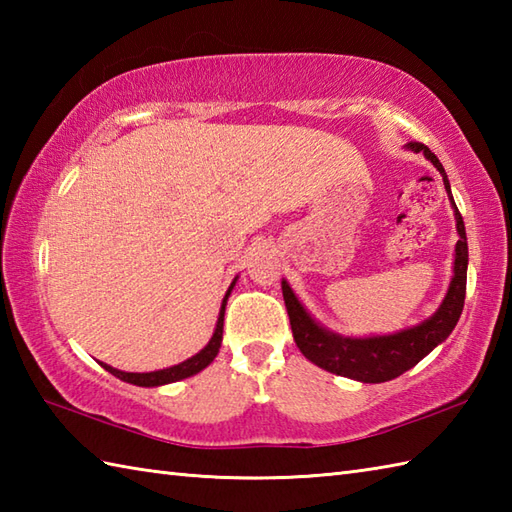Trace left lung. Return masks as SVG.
Listing matches in <instances>:
<instances>
[{
    "instance_id": "left-lung-1",
    "label": "left lung",
    "mask_w": 512,
    "mask_h": 512,
    "mask_svg": "<svg viewBox=\"0 0 512 512\" xmlns=\"http://www.w3.org/2000/svg\"><path fill=\"white\" fill-rule=\"evenodd\" d=\"M407 147L413 151H422V154L436 165V169L442 173L444 187H447V193L453 202L451 184L447 180V173H444V167L440 165L438 156L433 154L427 145L416 143V140L409 143ZM453 209H455V222H458V233H460L458 244H455L453 281L438 312L433 314L431 319L416 325V328L402 330L398 334H389V336L345 339V336L323 330L321 325L314 323L310 319V314L303 310L299 299L295 297V292L290 290L286 281H281L292 336H295V343L301 350V354L314 365L328 369L332 374L361 380V383H385V380L405 374L407 369L420 363L422 358L433 350V347L447 339V336L453 332L455 323H458L464 308L466 264H469V246H466L464 222L455 202H453Z\"/></svg>"
}]
</instances>
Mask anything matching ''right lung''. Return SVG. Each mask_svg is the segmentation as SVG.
I'll use <instances>...</instances> for the list:
<instances>
[{
  "instance_id": "right-lung-1",
  "label": "right lung",
  "mask_w": 512,
  "mask_h": 512,
  "mask_svg": "<svg viewBox=\"0 0 512 512\" xmlns=\"http://www.w3.org/2000/svg\"><path fill=\"white\" fill-rule=\"evenodd\" d=\"M235 286V281L231 284V288H228L226 297L222 301V310H220V317H217V325H215V332L211 336L209 345L204 347V350L200 354L191 356L189 361H184L180 365H173V367H167V369H160V372H149V374H132V372H118V369L110 367L101 363L107 372L114 374L116 378L125 380V383H132V385H138V387H158V385H167V383H176V380H182V378H189L193 374L202 372V369L209 365L213 358L217 356V352H220V345H222V330H224V310H226V299L228 295H231V290Z\"/></svg>"
}]
</instances>
